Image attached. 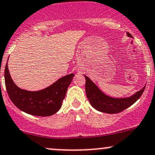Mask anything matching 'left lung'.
<instances>
[{
	"instance_id": "left-lung-1",
	"label": "left lung",
	"mask_w": 155,
	"mask_h": 155,
	"mask_svg": "<svg viewBox=\"0 0 155 155\" xmlns=\"http://www.w3.org/2000/svg\"><path fill=\"white\" fill-rule=\"evenodd\" d=\"M127 36L132 37L129 32H127ZM84 77L86 79V95L92 107L98 111L108 114L120 113L128 108L135 101H137V100L143 94L146 87V86H144L143 89L137 91L133 96L128 97V98H112L105 95L100 91L98 87L90 79V78H88L85 75H84Z\"/></svg>"
}]
</instances>
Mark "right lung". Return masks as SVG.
<instances>
[{
	"mask_svg": "<svg viewBox=\"0 0 155 155\" xmlns=\"http://www.w3.org/2000/svg\"><path fill=\"white\" fill-rule=\"evenodd\" d=\"M74 74L64 76L45 89L27 91L16 86L5 67V84L10 99L20 110L35 116H50L59 111Z\"/></svg>",
	"mask_w": 155,
	"mask_h": 155,
	"instance_id": "1",
	"label": "right lung"
}]
</instances>
